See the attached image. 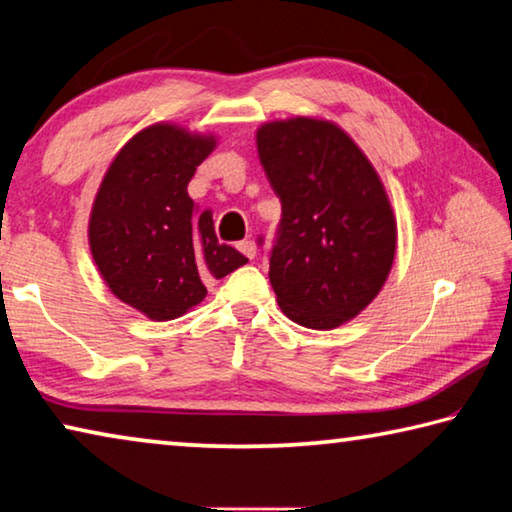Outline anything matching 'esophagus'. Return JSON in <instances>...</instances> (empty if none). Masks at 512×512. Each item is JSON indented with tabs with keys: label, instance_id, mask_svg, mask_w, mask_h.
<instances>
[{
	"label": "esophagus",
	"instance_id": "esophagus-1",
	"mask_svg": "<svg viewBox=\"0 0 512 512\" xmlns=\"http://www.w3.org/2000/svg\"><path fill=\"white\" fill-rule=\"evenodd\" d=\"M238 249H240L242 254H245L247 258H254V256H256V242H254V240H242L240 245H238Z\"/></svg>",
	"mask_w": 512,
	"mask_h": 512
}]
</instances>
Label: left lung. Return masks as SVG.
Returning a JSON list of instances; mask_svg holds the SVG:
<instances>
[{
  "label": "left lung",
  "instance_id": "obj_1",
  "mask_svg": "<svg viewBox=\"0 0 512 512\" xmlns=\"http://www.w3.org/2000/svg\"><path fill=\"white\" fill-rule=\"evenodd\" d=\"M258 158L281 199L270 283L281 311L306 329H335L370 306L388 279L397 220L379 174L338 124L267 122Z\"/></svg>",
  "mask_w": 512,
  "mask_h": 512
}]
</instances>
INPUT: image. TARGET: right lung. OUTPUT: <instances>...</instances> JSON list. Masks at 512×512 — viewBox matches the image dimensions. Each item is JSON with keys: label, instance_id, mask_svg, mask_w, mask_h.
Masks as SVG:
<instances>
[{"label": "right lung", "instance_id": "right-lung-1", "mask_svg": "<svg viewBox=\"0 0 512 512\" xmlns=\"http://www.w3.org/2000/svg\"><path fill=\"white\" fill-rule=\"evenodd\" d=\"M215 136L158 122L136 133L108 167L88 222L92 258L113 295L149 320L167 322L206 297V281L247 258L215 236L188 183Z\"/></svg>", "mask_w": 512, "mask_h": 512}]
</instances>
